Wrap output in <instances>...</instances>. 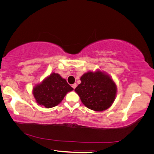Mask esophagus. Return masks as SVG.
I'll return each instance as SVG.
<instances>
[{
  "label": "esophagus",
  "mask_w": 154,
  "mask_h": 154,
  "mask_svg": "<svg viewBox=\"0 0 154 154\" xmlns=\"http://www.w3.org/2000/svg\"><path fill=\"white\" fill-rule=\"evenodd\" d=\"M76 86H77V84H76V83H74V84H72V88H74H74H75L76 87Z\"/></svg>",
  "instance_id": "obj_1"
}]
</instances>
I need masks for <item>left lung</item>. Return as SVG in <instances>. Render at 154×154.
I'll return each instance as SVG.
<instances>
[{
    "instance_id": "8db88e82",
    "label": "left lung",
    "mask_w": 154,
    "mask_h": 154,
    "mask_svg": "<svg viewBox=\"0 0 154 154\" xmlns=\"http://www.w3.org/2000/svg\"><path fill=\"white\" fill-rule=\"evenodd\" d=\"M81 83L75 88L82 103L94 111L109 109L116 95V85L112 80L101 71L88 72L80 78Z\"/></svg>"
}]
</instances>
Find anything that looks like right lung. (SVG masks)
Returning a JSON list of instances; mask_svg holds the SVG:
<instances>
[{"mask_svg": "<svg viewBox=\"0 0 154 154\" xmlns=\"http://www.w3.org/2000/svg\"><path fill=\"white\" fill-rule=\"evenodd\" d=\"M72 90L65 79L53 73L34 87L32 94L37 103L49 109L58 105L67 93Z\"/></svg>", "mask_w": 154, "mask_h": 154, "instance_id": "right-lung-1", "label": "right lung"}]
</instances>
